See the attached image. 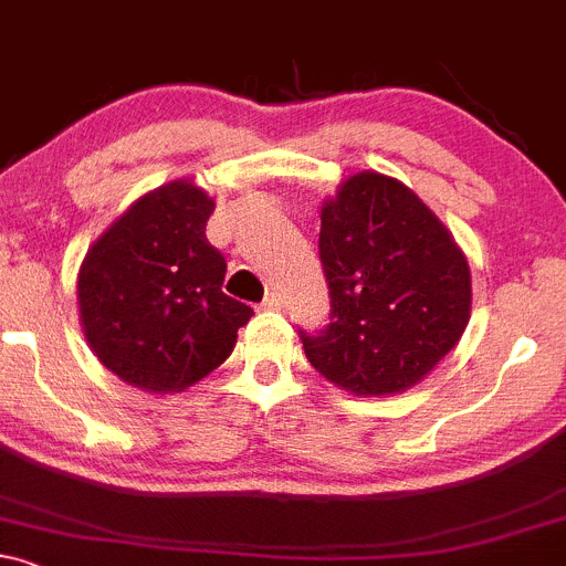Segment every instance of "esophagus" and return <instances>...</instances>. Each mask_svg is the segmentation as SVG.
Returning a JSON list of instances; mask_svg holds the SVG:
<instances>
[{
	"label": "esophagus",
	"mask_w": 566,
	"mask_h": 566,
	"mask_svg": "<svg viewBox=\"0 0 566 566\" xmlns=\"http://www.w3.org/2000/svg\"><path fill=\"white\" fill-rule=\"evenodd\" d=\"M283 305V300H281V294H277V291H270V294L264 296V302H261V307L264 310H277Z\"/></svg>",
	"instance_id": "1"
}]
</instances>
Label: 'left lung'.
<instances>
[{
	"label": "left lung",
	"mask_w": 566,
	"mask_h": 566,
	"mask_svg": "<svg viewBox=\"0 0 566 566\" xmlns=\"http://www.w3.org/2000/svg\"><path fill=\"white\" fill-rule=\"evenodd\" d=\"M326 329L300 332L307 361L356 397L421 382L470 324V264L416 193L380 172L350 175L321 208Z\"/></svg>",
	"instance_id": "left-lung-1"
}]
</instances>
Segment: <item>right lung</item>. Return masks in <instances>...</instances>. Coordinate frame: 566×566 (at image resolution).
<instances>
[{"label":"right lung","mask_w":566,"mask_h":566,"mask_svg":"<svg viewBox=\"0 0 566 566\" xmlns=\"http://www.w3.org/2000/svg\"><path fill=\"white\" fill-rule=\"evenodd\" d=\"M216 202L191 180L139 197L77 275L94 356L129 386L184 391L221 367L253 310L221 291L227 259L205 237Z\"/></svg>","instance_id":"obj_1"}]
</instances>
